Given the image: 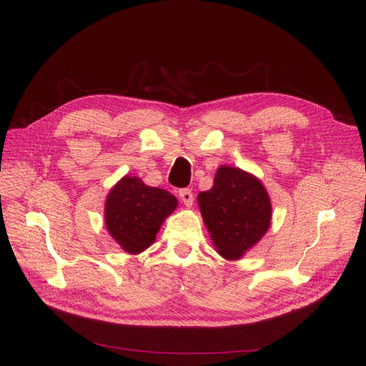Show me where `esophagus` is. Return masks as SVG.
I'll return each instance as SVG.
<instances>
[{
    "label": "esophagus",
    "instance_id": "1",
    "mask_svg": "<svg viewBox=\"0 0 366 366\" xmlns=\"http://www.w3.org/2000/svg\"><path fill=\"white\" fill-rule=\"evenodd\" d=\"M179 197L187 207L193 205V193H192V190H188V188H182V190L179 192Z\"/></svg>",
    "mask_w": 366,
    "mask_h": 366
}]
</instances>
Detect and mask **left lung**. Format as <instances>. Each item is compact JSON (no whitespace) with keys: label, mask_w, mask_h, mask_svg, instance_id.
Masks as SVG:
<instances>
[{"label":"left lung","mask_w":366,"mask_h":366,"mask_svg":"<svg viewBox=\"0 0 366 366\" xmlns=\"http://www.w3.org/2000/svg\"><path fill=\"white\" fill-rule=\"evenodd\" d=\"M197 204L214 247L227 260L242 258L270 227L272 205L264 185L237 167L220 166L214 185L197 194Z\"/></svg>","instance_id":"left-lung-1"}]
</instances>
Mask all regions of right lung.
Here are the masks:
<instances>
[{
    "label": "right lung",
    "instance_id": "right-lung-1",
    "mask_svg": "<svg viewBox=\"0 0 366 366\" xmlns=\"http://www.w3.org/2000/svg\"><path fill=\"white\" fill-rule=\"evenodd\" d=\"M178 207V199L162 188L149 187L137 176H124L106 197L104 223L127 254H139L155 242L162 222Z\"/></svg>",
    "mask_w": 366,
    "mask_h": 366
}]
</instances>
